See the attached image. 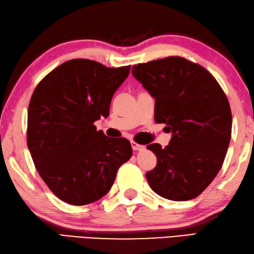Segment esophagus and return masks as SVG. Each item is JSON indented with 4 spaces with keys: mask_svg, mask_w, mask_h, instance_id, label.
Here are the masks:
<instances>
[{
    "mask_svg": "<svg viewBox=\"0 0 254 254\" xmlns=\"http://www.w3.org/2000/svg\"><path fill=\"white\" fill-rule=\"evenodd\" d=\"M131 147H132V149L135 150V151L143 149V146L142 145H139V143H137L135 141H131Z\"/></svg>",
    "mask_w": 254,
    "mask_h": 254,
    "instance_id": "obj_1",
    "label": "esophagus"
}]
</instances>
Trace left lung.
<instances>
[{
	"instance_id": "8db88e82",
	"label": "left lung",
	"mask_w": 254,
	"mask_h": 254,
	"mask_svg": "<svg viewBox=\"0 0 254 254\" xmlns=\"http://www.w3.org/2000/svg\"><path fill=\"white\" fill-rule=\"evenodd\" d=\"M132 76L155 98V121L171 132L169 145L147 149L157 166L146 174L160 197L186 201L212 183L231 138L232 115L226 94L202 66L179 56L132 66Z\"/></svg>"
}]
</instances>
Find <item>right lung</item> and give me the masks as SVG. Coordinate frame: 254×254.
<instances>
[{"mask_svg": "<svg viewBox=\"0 0 254 254\" xmlns=\"http://www.w3.org/2000/svg\"><path fill=\"white\" fill-rule=\"evenodd\" d=\"M129 70L130 66L109 68L95 61L70 60L45 76L32 95L27 147L42 179L65 202L97 201L130 159V142L111 139L93 125L108 117L113 95Z\"/></svg>", "mask_w": 254, "mask_h": 254, "instance_id": "right-lung-1", "label": "right lung"}]
</instances>
